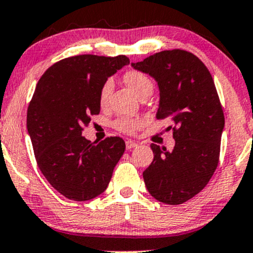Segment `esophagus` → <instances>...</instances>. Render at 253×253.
Segmentation results:
<instances>
[{
    "label": "esophagus",
    "mask_w": 253,
    "mask_h": 253,
    "mask_svg": "<svg viewBox=\"0 0 253 253\" xmlns=\"http://www.w3.org/2000/svg\"><path fill=\"white\" fill-rule=\"evenodd\" d=\"M137 146V143L136 142H134V141H131V140H126V148L127 149V151H130V149H132V148H135Z\"/></svg>",
    "instance_id": "1"
}]
</instances>
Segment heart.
Masks as SVG:
<instances>
[{
  "instance_id": "obj_1",
  "label": "heart",
  "mask_w": 253,
  "mask_h": 253,
  "mask_svg": "<svg viewBox=\"0 0 253 253\" xmlns=\"http://www.w3.org/2000/svg\"><path fill=\"white\" fill-rule=\"evenodd\" d=\"M124 81L127 85L131 88V90L137 95L138 97L141 95L146 93H152L153 89V83H152L151 78L148 77L146 73L141 71H127L124 76ZM113 90V81L112 80H106L102 83L101 88L99 91V101L100 105L104 106L108 102L111 94ZM113 127L118 131L124 132V134H132L142 126V121L140 118H135V117H118L115 119L112 123Z\"/></svg>"
}]
</instances>
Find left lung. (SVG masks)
Returning a JSON list of instances; mask_svg holds the SVG:
<instances>
[{
    "label": "left lung",
    "instance_id": "8db88e82",
    "mask_svg": "<svg viewBox=\"0 0 253 253\" xmlns=\"http://www.w3.org/2000/svg\"><path fill=\"white\" fill-rule=\"evenodd\" d=\"M132 66L158 82L157 119L173 122L172 152L152 143L153 162L143 171L149 194L178 205L192 199L212 177L219 162L224 115L208 67L187 50H163Z\"/></svg>",
    "mask_w": 253,
    "mask_h": 253
}]
</instances>
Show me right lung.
Listing matches in <instances>:
<instances>
[{
	"instance_id": "obj_1",
	"label": "right lung",
	"mask_w": 253,
	"mask_h": 253,
	"mask_svg": "<svg viewBox=\"0 0 253 253\" xmlns=\"http://www.w3.org/2000/svg\"><path fill=\"white\" fill-rule=\"evenodd\" d=\"M129 62L126 55L70 56L51 65L37 83L26 119L35 158L67 199L85 202L105 192L126 151L123 138L93 143L82 132L99 115L102 83Z\"/></svg>"
}]
</instances>
